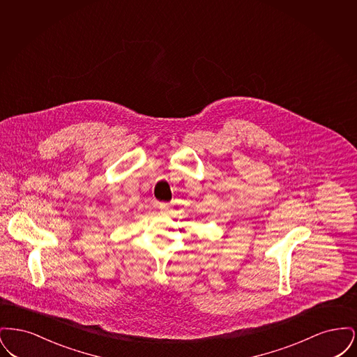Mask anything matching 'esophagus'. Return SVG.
I'll use <instances>...</instances> for the list:
<instances>
[{"mask_svg": "<svg viewBox=\"0 0 357 357\" xmlns=\"http://www.w3.org/2000/svg\"><path fill=\"white\" fill-rule=\"evenodd\" d=\"M159 208H160V211H163V213H169L171 210V206L169 204H159Z\"/></svg>", "mask_w": 357, "mask_h": 357, "instance_id": "34e87169", "label": "esophagus"}]
</instances>
